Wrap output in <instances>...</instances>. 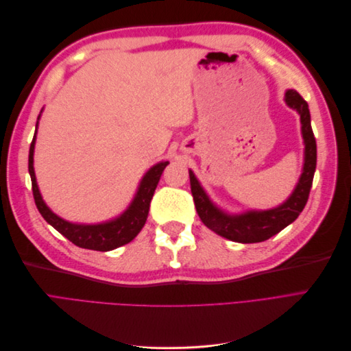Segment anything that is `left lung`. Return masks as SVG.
I'll use <instances>...</instances> for the list:
<instances>
[{
	"instance_id": "left-lung-1",
	"label": "left lung",
	"mask_w": 351,
	"mask_h": 351,
	"mask_svg": "<svg viewBox=\"0 0 351 351\" xmlns=\"http://www.w3.org/2000/svg\"><path fill=\"white\" fill-rule=\"evenodd\" d=\"M285 102L290 108L300 114L304 141V165L294 192L282 205L268 210H247L240 215H228L212 204L193 171L189 169L190 189H192L199 218L209 230L231 241L259 243L271 239L295 221L309 199L316 168V141L311 125V112L307 102L294 89L285 92Z\"/></svg>"
}]
</instances>
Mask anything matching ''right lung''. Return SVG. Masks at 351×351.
Returning <instances> with one entry per match:
<instances>
[{"label":"right lung","mask_w":351,"mask_h":351,"mask_svg":"<svg viewBox=\"0 0 351 351\" xmlns=\"http://www.w3.org/2000/svg\"><path fill=\"white\" fill-rule=\"evenodd\" d=\"M38 125V124H36ZM35 137L30 143L29 149V174L32 180V192H34V199L38 210L44 219L54 227L62 236L69 239L73 244L82 247V249H90V250H99V252H108L117 249L124 244L130 243L141 230L143 228L147 214H149L151 200L155 193V189L158 186L159 178L169 164L168 161L159 162L154 165L149 171L145 174L142 178L141 186L137 189V193L123 214L108 222H102V224H73L66 219L56 215L42 200L39 193V189L36 184L35 169H34V151H35Z\"/></svg>","instance_id":"1"}]
</instances>
